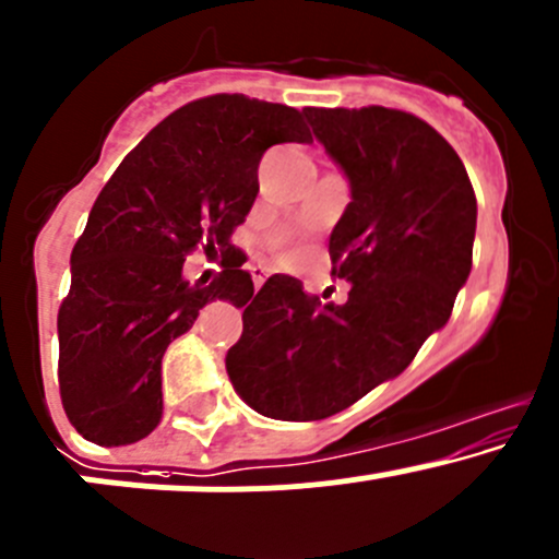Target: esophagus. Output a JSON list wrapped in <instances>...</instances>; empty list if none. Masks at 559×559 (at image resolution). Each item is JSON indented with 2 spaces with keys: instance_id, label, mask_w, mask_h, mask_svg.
<instances>
[{
  "instance_id": "esophagus-1",
  "label": "esophagus",
  "mask_w": 559,
  "mask_h": 559,
  "mask_svg": "<svg viewBox=\"0 0 559 559\" xmlns=\"http://www.w3.org/2000/svg\"><path fill=\"white\" fill-rule=\"evenodd\" d=\"M251 278H254V289L260 292L262 284H264V278H267V270H264V267H251Z\"/></svg>"
}]
</instances>
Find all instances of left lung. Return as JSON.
<instances>
[{
  "mask_svg": "<svg viewBox=\"0 0 559 559\" xmlns=\"http://www.w3.org/2000/svg\"><path fill=\"white\" fill-rule=\"evenodd\" d=\"M348 179L350 203L329 235L343 305L275 273L243 308L225 367L264 418L321 420L399 378L448 324L472 273L477 198L452 146L415 115L385 107L302 109Z\"/></svg>",
  "mask_w": 559,
  "mask_h": 559,
  "instance_id": "1",
  "label": "left lung"
}]
</instances>
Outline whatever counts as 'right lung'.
Wrapping results in <instances>:
<instances>
[{
    "label": "right lung",
    "instance_id": "obj_1",
    "mask_svg": "<svg viewBox=\"0 0 559 559\" xmlns=\"http://www.w3.org/2000/svg\"><path fill=\"white\" fill-rule=\"evenodd\" d=\"M286 141H310L297 109L209 96L152 128L98 192L58 310L61 402L87 442L120 448L155 431L168 345L214 299L254 297L230 235L260 192L262 155ZM198 245L226 264L209 287L183 278Z\"/></svg>",
    "mask_w": 559,
    "mask_h": 559
}]
</instances>
